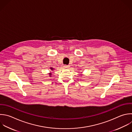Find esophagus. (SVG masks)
I'll use <instances>...</instances> for the list:
<instances>
[{
	"label": "esophagus",
	"instance_id": "34e87169",
	"mask_svg": "<svg viewBox=\"0 0 132 132\" xmlns=\"http://www.w3.org/2000/svg\"><path fill=\"white\" fill-rule=\"evenodd\" d=\"M63 67L64 68H68L69 67V65H63Z\"/></svg>",
	"mask_w": 132,
	"mask_h": 132
}]
</instances>
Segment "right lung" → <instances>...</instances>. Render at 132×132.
<instances>
[{"label":"right lung","instance_id":"obj_1","mask_svg":"<svg viewBox=\"0 0 132 132\" xmlns=\"http://www.w3.org/2000/svg\"><path fill=\"white\" fill-rule=\"evenodd\" d=\"M51 70H53V68H51ZM50 74V75H51V74Z\"/></svg>","mask_w":132,"mask_h":132}]
</instances>
